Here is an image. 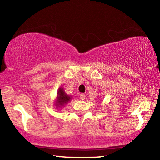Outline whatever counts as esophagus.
<instances>
[{
  "mask_svg": "<svg viewBox=\"0 0 160 160\" xmlns=\"http://www.w3.org/2000/svg\"><path fill=\"white\" fill-rule=\"evenodd\" d=\"M80 99H82V100L85 99V94L81 93V94H80Z\"/></svg>",
  "mask_w": 160,
  "mask_h": 160,
  "instance_id": "esophagus-1",
  "label": "esophagus"
}]
</instances>
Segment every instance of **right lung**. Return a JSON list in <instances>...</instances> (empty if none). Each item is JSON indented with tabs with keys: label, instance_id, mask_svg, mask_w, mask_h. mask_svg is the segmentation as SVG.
Instances as JSON below:
<instances>
[{
	"label": "right lung",
	"instance_id": "obj_1",
	"mask_svg": "<svg viewBox=\"0 0 160 160\" xmlns=\"http://www.w3.org/2000/svg\"><path fill=\"white\" fill-rule=\"evenodd\" d=\"M70 97L68 95L66 94V93L64 92V91L63 90V88H59L58 91V100H57V103L56 104L58 105H63L66 104V103L68 102V101L70 100Z\"/></svg>",
	"mask_w": 160,
	"mask_h": 160
}]
</instances>
